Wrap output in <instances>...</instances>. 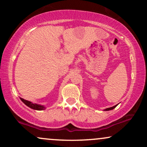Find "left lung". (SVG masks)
<instances>
[{
    "label": "left lung",
    "mask_w": 147,
    "mask_h": 147,
    "mask_svg": "<svg viewBox=\"0 0 147 147\" xmlns=\"http://www.w3.org/2000/svg\"><path fill=\"white\" fill-rule=\"evenodd\" d=\"M117 106V105H115V106H113V107H110V108H108V109H105V110H104V111H111V110H113V109H115V108L116 107V106Z\"/></svg>",
    "instance_id": "left-lung-1"
}]
</instances>
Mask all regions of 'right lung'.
<instances>
[{
	"label": "right lung",
	"mask_w": 147,
	"mask_h": 147,
	"mask_svg": "<svg viewBox=\"0 0 147 147\" xmlns=\"http://www.w3.org/2000/svg\"><path fill=\"white\" fill-rule=\"evenodd\" d=\"M21 100L23 102L26 106H28V107H30V109H34V110H37V111H42V110H45L46 108L43 105H40V104H34V103L30 102V101L25 100V99L21 98L20 97Z\"/></svg>",
	"instance_id": "add662e5"
}]
</instances>
